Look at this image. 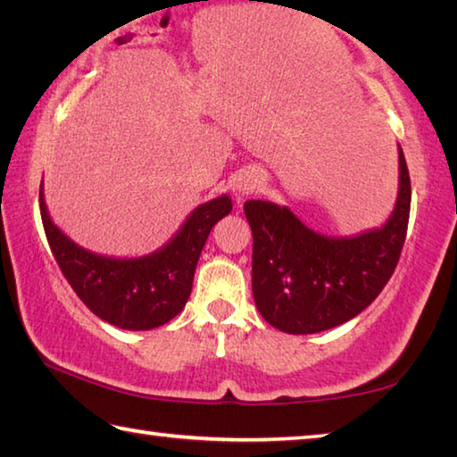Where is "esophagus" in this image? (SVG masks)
I'll return each mask as SVG.
<instances>
[{
    "mask_svg": "<svg viewBox=\"0 0 457 457\" xmlns=\"http://www.w3.org/2000/svg\"><path fill=\"white\" fill-rule=\"evenodd\" d=\"M234 189H236V195L239 199L250 195V193L260 189V177L256 173H252V171H245L236 179Z\"/></svg>",
    "mask_w": 457,
    "mask_h": 457,
    "instance_id": "obj_1",
    "label": "esophagus"
}]
</instances>
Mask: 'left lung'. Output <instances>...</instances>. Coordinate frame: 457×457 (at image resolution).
I'll use <instances>...</instances> for the list:
<instances>
[{"mask_svg":"<svg viewBox=\"0 0 457 457\" xmlns=\"http://www.w3.org/2000/svg\"><path fill=\"white\" fill-rule=\"evenodd\" d=\"M395 210L381 228L349 237L314 231L290 207L245 201L252 228V292L268 324L288 335H314L361 314L395 272L403 250L411 181L399 146Z\"/></svg>","mask_w":457,"mask_h":457,"instance_id":"obj_1","label":"left lung"}]
</instances>
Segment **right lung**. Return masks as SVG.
<instances>
[{
    "label": "right lung",
    "mask_w": 457,
    "mask_h": 457,
    "mask_svg": "<svg viewBox=\"0 0 457 457\" xmlns=\"http://www.w3.org/2000/svg\"><path fill=\"white\" fill-rule=\"evenodd\" d=\"M46 237L62 274L98 319L122 330L163 327L187 304L197 260L215 223L231 212L228 193L197 205L169 242L145 256L119 258L90 252L50 218L40 185Z\"/></svg>",
    "instance_id": "1"
}]
</instances>
